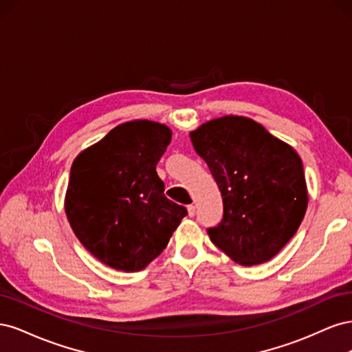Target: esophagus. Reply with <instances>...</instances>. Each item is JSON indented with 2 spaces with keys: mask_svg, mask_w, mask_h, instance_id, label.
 <instances>
[{
  "mask_svg": "<svg viewBox=\"0 0 352 352\" xmlns=\"http://www.w3.org/2000/svg\"><path fill=\"white\" fill-rule=\"evenodd\" d=\"M188 214H189V217H194L195 216V206H188Z\"/></svg>",
  "mask_w": 352,
  "mask_h": 352,
  "instance_id": "1",
  "label": "esophagus"
}]
</instances>
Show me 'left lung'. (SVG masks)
<instances>
[{
  "label": "left lung",
  "mask_w": 352,
  "mask_h": 352,
  "mask_svg": "<svg viewBox=\"0 0 352 352\" xmlns=\"http://www.w3.org/2000/svg\"><path fill=\"white\" fill-rule=\"evenodd\" d=\"M223 198V219L208 236L242 265L273 258L307 210L302 162L292 146L247 117L225 116L190 132Z\"/></svg>",
  "instance_id": "left-lung-1"
}]
</instances>
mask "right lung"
<instances>
[{
	"label": "right lung",
	"mask_w": 352,
	"mask_h": 352,
	"mask_svg": "<svg viewBox=\"0 0 352 352\" xmlns=\"http://www.w3.org/2000/svg\"><path fill=\"white\" fill-rule=\"evenodd\" d=\"M170 141L172 131L164 124L127 122L72 164L69 223L83 247L111 269H145L188 214L164 195V182L155 170Z\"/></svg>",
	"instance_id": "right-lung-1"
}]
</instances>
